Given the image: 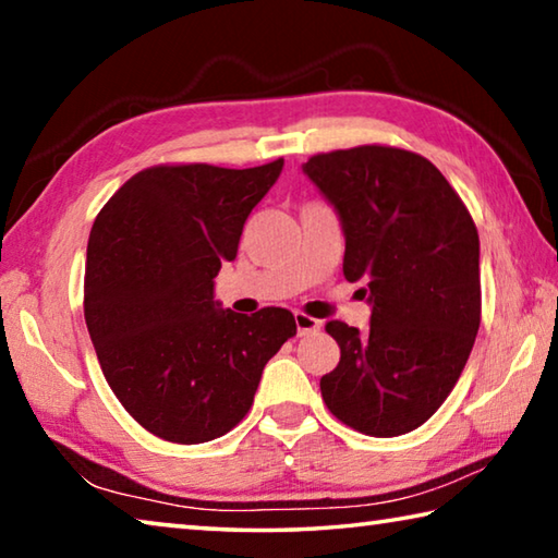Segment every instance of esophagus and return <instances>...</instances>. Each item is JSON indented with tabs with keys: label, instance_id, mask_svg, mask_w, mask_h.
I'll return each instance as SVG.
<instances>
[{
	"label": "esophagus",
	"instance_id": "34e87169",
	"mask_svg": "<svg viewBox=\"0 0 558 558\" xmlns=\"http://www.w3.org/2000/svg\"><path fill=\"white\" fill-rule=\"evenodd\" d=\"M295 325H298V335H310V332H317L319 327H323V323L315 317H310L305 313H295Z\"/></svg>",
	"mask_w": 558,
	"mask_h": 558
}]
</instances>
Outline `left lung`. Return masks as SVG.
<instances>
[{"instance_id": "1", "label": "left lung", "mask_w": 558, "mask_h": 558, "mask_svg": "<svg viewBox=\"0 0 558 558\" xmlns=\"http://www.w3.org/2000/svg\"><path fill=\"white\" fill-rule=\"evenodd\" d=\"M302 172L339 214L344 278L364 280L372 302L369 332L327 323L342 356L319 391L349 428L403 436L440 409L475 344V221L438 167L409 149H335L310 157Z\"/></svg>"}]
</instances>
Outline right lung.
Returning a JSON list of instances; mask_svg holds the SVG:
<instances>
[{"instance_id": "add662e5", "label": "right lung", "mask_w": 558, "mask_h": 558, "mask_svg": "<svg viewBox=\"0 0 558 558\" xmlns=\"http://www.w3.org/2000/svg\"><path fill=\"white\" fill-rule=\"evenodd\" d=\"M282 172L159 165L130 177L96 216L83 313L100 369L153 436L196 446L248 413L263 366L295 337L286 307L221 310L214 278Z\"/></svg>"}]
</instances>
